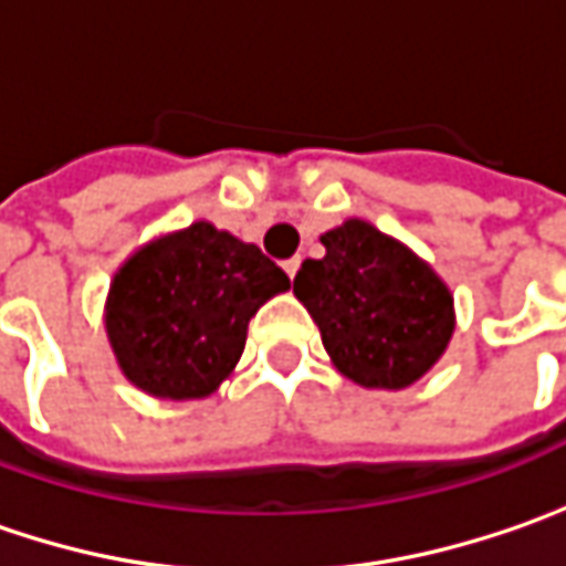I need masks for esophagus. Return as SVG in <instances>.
Returning a JSON list of instances; mask_svg holds the SVG:
<instances>
[{"instance_id":"esophagus-1","label":"esophagus","mask_w":566,"mask_h":566,"mask_svg":"<svg viewBox=\"0 0 566 566\" xmlns=\"http://www.w3.org/2000/svg\"><path fill=\"white\" fill-rule=\"evenodd\" d=\"M297 269H301V255L284 259V272H287V279H294V275H297Z\"/></svg>"}]
</instances>
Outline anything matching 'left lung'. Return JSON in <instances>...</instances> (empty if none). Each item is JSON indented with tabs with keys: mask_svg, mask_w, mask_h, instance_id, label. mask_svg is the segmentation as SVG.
<instances>
[{
	"mask_svg": "<svg viewBox=\"0 0 566 566\" xmlns=\"http://www.w3.org/2000/svg\"><path fill=\"white\" fill-rule=\"evenodd\" d=\"M294 294L314 316L339 375L368 390H403L449 349L454 297L439 272L375 223L349 217L319 237Z\"/></svg>",
	"mask_w": 566,
	"mask_h": 566,
	"instance_id": "left-lung-1",
	"label": "left lung"
}]
</instances>
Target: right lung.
I'll return each instance as SVG.
<instances>
[{"mask_svg": "<svg viewBox=\"0 0 566 566\" xmlns=\"http://www.w3.org/2000/svg\"><path fill=\"white\" fill-rule=\"evenodd\" d=\"M291 287L259 247L211 220L163 233L124 259L105 301L117 368L159 400H201L243 355L255 311Z\"/></svg>", "mask_w": 566, "mask_h": 566, "instance_id": "obj_1", "label": "right lung"}]
</instances>
